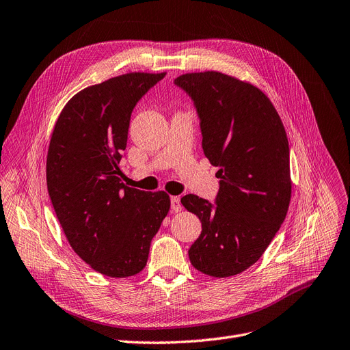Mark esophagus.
I'll return each instance as SVG.
<instances>
[{"mask_svg": "<svg viewBox=\"0 0 350 350\" xmlns=\"http://www.w3.org/2000/svg\"><path fill=\"white\" fill-rule=\"evenodd\" d=\"M171 209H172V213L183 211V205H180L179 197H171Z\"/></svg>", "mask_w": 350, "mask_h": 350, "instance_id": "34e87169", "label": "esophagus"}]
</instances>
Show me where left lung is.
Here are the masks:
<instances>
[{"label":"left lung","mask_w":350,"mask_h":350,"mask_svg":"<svg viewBox=\"0 0 350 350\" xmlns=\"http://www.w3.org/2000/svg\"><path fill=\"white\" fill-rule=\"evenodd\" d=\"M195 102L202 148L218 166L219 192L213 206L188 193L180 202L202 231L189 251L198 271L231 277L264 254L284 221L290 198V149L284 124L262 90L221 72L175 79Z\"/></svg>","instance_id":"left-lung-1"}]
</instances>
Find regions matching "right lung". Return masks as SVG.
<instances>
[{
	"mask_svg": "<svg viewBox=\"0 0 350 350\" xmlns=\"http://www.w3.org/2000/svg\"><path fill=\"white\" fill-rule=\"evenodd\" d=\"M165 75L133 72L80 90L50 139L46 176L55 215L75 253L107 277L145 269L150 240L171 208L165 191L145 192L119 178L132 110Z\"/></svg>",
	"mask_w": 350,
	"mask_h": 350,
	"instance_id": "add662e5",
	"label": "right lung"
}]
</instances>
